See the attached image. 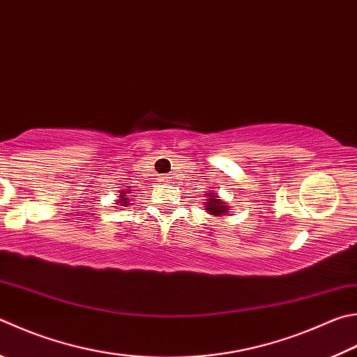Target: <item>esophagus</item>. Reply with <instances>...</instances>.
Returning <instances> with one entry per match:
<instances>
[{"instance_id": "esophagus-1", "label": "esophagus", "mask_w": 357, "mask_h": 357, "mask_svg": "<svg viewBox=\"0 0 357 357\" xmlns=\"http://www.w3.org/2000/svg\"><path fill=\"white\" fill-rule=\"evenodd\" d=\"M170 181H172V176H170V174H162V178H160V183H170Z\"/></svg>"}]
</instances>
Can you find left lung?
<instances>
[{
    "label": "left lung",
    "mask_w": 357,
    "mask_h": 357,
    "mask_svg": "<svg viewBox=\"0 0 357 357\" xmlns=\"http://www.w3.org/2000/svg\"><path fill=\"white\" fill-rule=\"evenodd\" d=\"M206 203L204 207L206 211L211 213V215H226L231 211V207L228 206V203H225V201L220 199V197L217 195L215 192H207L206 193Z\"/></svg>",
    "instance_id": "1"
}]
</instances>
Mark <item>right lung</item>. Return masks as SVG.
Masks as SVG:
<instances>
[{"label": "right lung", "instance_id": "1", "mask_svg": "<svg viewBox=\"0 0 357 357\" xmlns=\"http://www.w3.org/2000/svg\"><path fill=\"white\" fill-rule=\"evenodd\" d=\"M128 193H131V192H128ZM115 201H116V204H119V206H128L129 204V201L126 199V195H120Z\"/></svg>", "mask_w": 357, "mask_h": 357}]
</instances>
